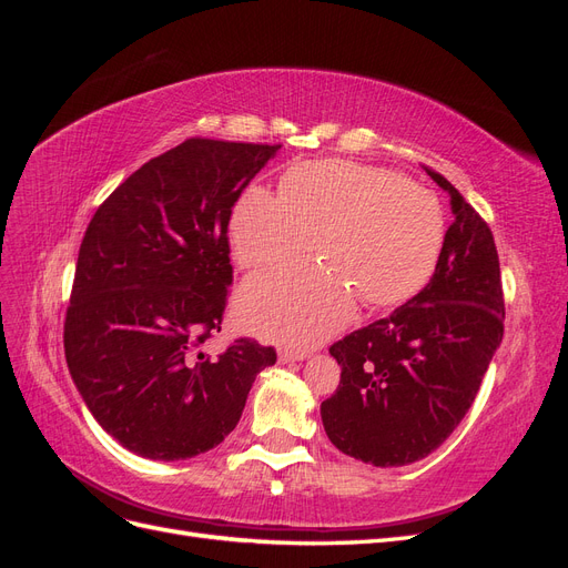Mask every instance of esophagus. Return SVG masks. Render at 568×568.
Returning <instances> with one entry per match:
<instances>
[{"instance_id": "esophagus-1", "label": "esophagus", "mask_w": 568, "mask_h": 568, "mask_svg": "<svg viewBox=\"0 0 568 568\" xmlns=\"http://www.w3.org/2000/svg\"><path fill=\"white\" fill-rule=\"evenodd\" d=\"M305 357H307L305 351H294V348H282V351H280V363H282V365L301 363V359H305Z\"/></svg>"}]
</instances>
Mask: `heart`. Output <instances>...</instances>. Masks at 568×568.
Masks as SVG:
<instances>
[{
  "label": "heart",
  "instance_id": "1",
  "mask_svg": "<svg viewBox=\"0 0 568 568\" xmlns=\"http://www.w3.org/2000/svg\"><path fill=\"white\" fill-rule=\"evenodd\" d=\"M230 239L246 272L296 263L313 242L322 263L251 282L239 296L253 332L307 346L338 332L357 298L384 311L419 294L438 265L445 215L434 192L390 170L311 161L286 170L280 196L246 189Z\"/></svg>",
  "mask_w": 568,
  "mask_h": 568
}]
</instances>
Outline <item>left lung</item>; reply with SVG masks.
<instances>
[{"label":"left lung","mask_w":568,"mask_h":568,"mask_svg":"<svg viewBox=\"0 0 568 568\" xmlns=\"http://www.w3.org/2000/svg\"><path fill=\"white\" fill-rule=\"evenodd\" d=\"M455 222L432 282L388 317L329 353L341 382L322 424L341 453L374 467H405L440 448L467 415L505 332L500 257L488 222L436 170Z\"/></svg>","instance_id":"1"}]
</instances>
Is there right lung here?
Wrapping results in <instances>:
<instances>
[{
	"instance_id": "right-lung-1",
	"label": "right lung",
	"mask_w": 568,
	"mask_h": 568,
	"mask_svg": "<svg viewBox=\"0 0 568 568\" xmlns=\"http://www.w3.org/2000/svg\"><path fill=\"white\" fill-rule=\"evenodd\" d=\"M282 144L192 136L144 163L82 236L63 322L65 363L94 419L149 459L215 448L277 351L236 338L220 355L234 203Z\"/></svg>"
}]
</instances>
